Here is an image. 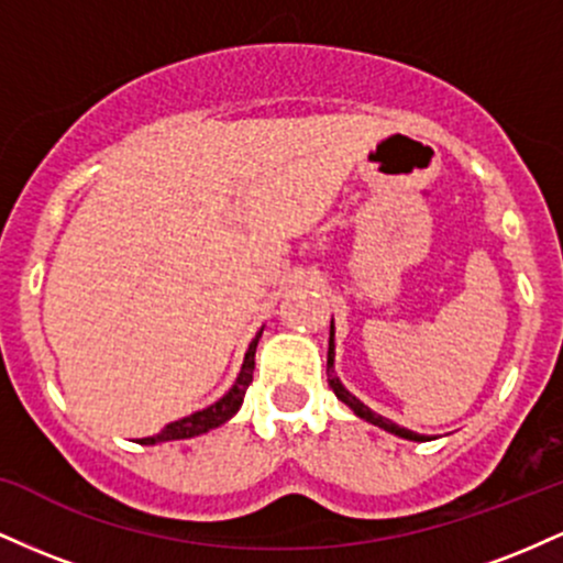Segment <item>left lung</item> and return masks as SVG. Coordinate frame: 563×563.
<instances>
[{"label":"left lung","mask_w":563,"mask_h":563,"mask_svg":"<svg viewBox=\"0 0 563 563\" xmlns=\"http://www.w3.org/2000/svg\"><path fill=\"white\" fill-rule=\"evenodd\" d=\"M333 333H335V328H333V320H331V341H328V386H331L335 397H339L341 402H344L349 410L354 412V416L363 418V421H367V423L378 426V429L389 431V434H394V437L410 439V442H429L431 437L416 434V431L405 429V426H397L394 421H389V418H384V416H378V412H373L371 407H367L365 402H360V399L354 397V394L349 391L344 384H341V378L335 376V341H333Z\"/></svg>","instance_id":"left-lung-1"}]
</instances>
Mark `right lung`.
Instances as JSON below:
<instances>
[{"mask_svg": "<svg viewBox=\"0 0 563 563\" xmlns=\"http://www.w3.org/2000/svg\"><path fill=\"white\" fill-rule=\"evenodd\" d=\"M262 331L254 335V341H251L249 349H245V357H243L241 373H238L235 384H232L214 405L203 407V410L192 412V416H187V418H179V421H174L166 426V429H161L158 434L140 439V444H158V442H174V439H192L198 434H206V431L217 429V426L228 423L230 418L241 410L245 389H249V384L254 380V354H256V344H260V339H262Z\"/></svg>", "mask_w": 563, "mask_h": 563, "instance_id": "add662e5", "label": "right lung"}]
</instances>
